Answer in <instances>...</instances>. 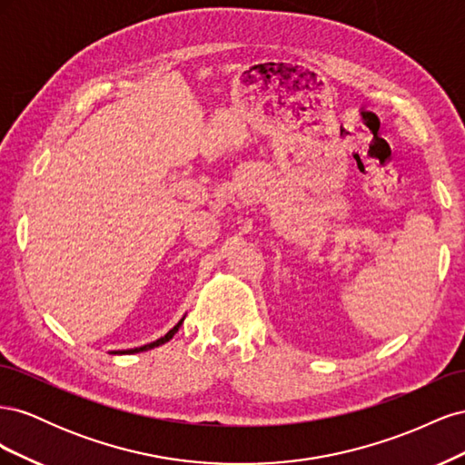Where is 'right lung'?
<instances>
[{
  "label": "right lung",
  "instance_id": "1",
  "mask_svg": "<svg viewBox=\"0 0 465 465\" xmlns=\"http://www.w3.org/2000/svg\"><path fill=\"white\" fill-rule=\"evenodd\" d=\"M186 318V316H184ZM184 318H182L176 326L168 331L164 337H161V340H157V341H153V343H147V345H143V347H135V349H125V351H114V355L116 353H120V355H132V353H142V351H149V349H154V347H159V345H163V343H166V341H171L173 337H174V333L178 331V328L182 326V322H184Z\"/></svg>",
  "mask_w": 465,
  "mask_h": 465
}]
</instances>
